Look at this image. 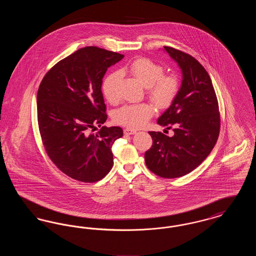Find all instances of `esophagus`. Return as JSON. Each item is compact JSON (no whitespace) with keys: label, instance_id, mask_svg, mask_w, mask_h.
I'll return each instance as SVG.
<instances>
[{"label":"esophagus","instance_id":"34e87169","mask_svg":"<svg viewBox=\"0 0 256 256\" xmlns=\"http://www.w3.org/2000/svg\"><path fill=\"white\" fill-rule=\"evenodd\" d=\"M136 132H136L135 130L128 128H126L124 130V134H126V135H134V134H136Z\"/></svg>","mask_w":256,"mask_h":256}]
</instances>
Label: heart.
<instances>
[{"instance_id":"b5f03b06","label":"heart","mask_w":256,"mask_h":256,"mask_svg":"<svg viewBox=\"0 0 256 256\" xmlns=\"http://www.w3.org/2000/svg\"><path fill=\"white\" fill-rule=\"evenodd\" d=\"M128 71L146 87V93L158 106H168L176 96L180 89V80L174 74H163L164 69L158 62L146 58L134 60L128 67ZM118 72L108 74L102 84V94L108 102L114 104L118 100ZM154 113L150 104H126L115 112V122L128 128L144 126Z\"/></svg>"}]
</instances>
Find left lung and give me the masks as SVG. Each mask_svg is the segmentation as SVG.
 <instances>
[{"label": "left lung", "instance_id": "obj_1", "mask_svg": "<svg viewBox=\"0 0 256 256\" xmlns=\"http://www.w3.org/2000/svg\"><path fill=\"white\" fill-rule=\"evenodd\" d=\"M178 63L182 80L170 106L158 124L174 134L150 132L152 146L145 152L148 170L165 178H180L195 170L215 146L220 132L218 100L202 65L182 50L164 47Z\"/></svg>", "mask_w": 256, "mask_h": 256}]
</instances>
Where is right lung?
<instances>
[{"label":"right lung","mask_w":256,"mask_h":256,"mask_svg":"<svg viewBox=\"0 0 256 256\" xmlns=\"http://www.w3.org/2000/svg\"><path fill=\"white\" fill-rule=\"evenodd\" d=\"M122 58L97 47L78 50L58 62L39 86L37 119L43 145L56 167L76 180L95 182L113 166L111 146L122 137V128L90 130L108 119L102 78Z\"/></svg>","instance_id":"right-lung-1"}]
</instances>
